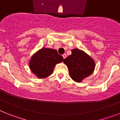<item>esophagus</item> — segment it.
<instances>
[{
    "label": "esophagus",
    "mask_w": 120,
    "mask_h": 120,
    "mask_svg": "<svg viewBox=\"0 0 120 120\" xmlns=\"http://www.w3.org/2000/svg\"><path fill=\"white\" fill-rule=\"evenodd\" d=\"M62 56H63V59H65V58L66 57V54H63Z\"/></svg>",
    "instance_id": "1"
}]
</instances>
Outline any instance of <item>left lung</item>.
<instances>
[{"label": "left lung", "mask_w": 120, "mask_h": 120, "mask_svg": "<svg viewBox=\"0 0 120 120\" xmlns=\"http://www.w3.org/2000/svg\"><path fill=\"white\" fill-rule=\"evenodd\" d=\"M69 70L71 79L80 82L90 75L95 69V63L90 57L79 49L71 50V54L63 60Z\"/></svg>", "instance_id": "8db88e82"}]
</instances>
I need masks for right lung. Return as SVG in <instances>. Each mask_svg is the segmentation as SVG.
Wrapping results in <instances>:
<instances>
[{"mask_svg": "<svg viewBox=\"0 0 120 120\" xmlns=\"http://www.w3.org/2000/svg\"><path fill=\"white\" fill-rule=\"evenodd\" d=\"M63 57L57 50L42 48L31 57L30 68L39 78H45L51 75L56 64L63 61Z\"/></svg>", "mask_w": 120, "mask_h": 120, "instance_id": "add662e5", "label": "right lung"}]
</instances>
